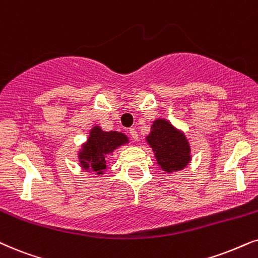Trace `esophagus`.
Returning <instances> with one entry per match:
<instances>
[{"label": "esophagus", "mask_w": 258, "mask_h": 258, "mask_svg": "<svg viewBox=\"0 0 258 258\" xmlns=\"http://www.w3.org/2000/svg\"><path fill=\"white\" fill-rule=\"evenodd\" d=\"M129 135L134 140V141H137V140H139V134H137L136 129H134V128L130 129L129 130Z\"/></svg>", "instance_id": "obj_1"}]
</instances>
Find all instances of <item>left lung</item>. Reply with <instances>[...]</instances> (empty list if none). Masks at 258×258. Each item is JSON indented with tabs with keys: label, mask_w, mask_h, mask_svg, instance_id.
<instances>
[{
	"label": "left lung",
	"mask_w": 258,
	"mask_h": 258,
	"mask_svg": "<svg viewBox=\"0 0 258 258\" xmlns=\"http://www.w3.org/2000/svg\"><path fill=\"white\" fill-rule=\"evenodd\" d=\"M147 141L155 152L159 165L167 172L182 169L189 162L190 150L185 135L165 119L154 122Z\"/></svg>",
	"instance_id": "1"
}]
</instances>
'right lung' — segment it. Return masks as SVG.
<instances>
[{
    "label": "right lung",
    "mask_w": 258,
    "mask_h": 258,
    "mask_svg": "<svg viewBox=\"0 0 258 258\" xmlns=\"http://www.w3.org/2000/svg\"><path fill=\"white\" fill-rule=\"evenodd\" d=\"M125 135L116 132H102L99 126H95L90 133V137L82 153H79L80 163L85 169L100 174L105 166V155L111 153L118 146L125 143Z\"/></svg>",
    "instance_id": "obj_1"
}]
</instances>
